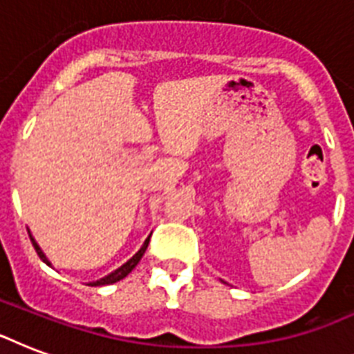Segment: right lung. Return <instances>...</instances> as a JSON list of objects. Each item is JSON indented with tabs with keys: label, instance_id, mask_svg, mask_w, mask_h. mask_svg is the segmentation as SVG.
<instances>
[{
	"label": "right lung",
	"instance_id": "add662e5",
	"mask_svg": "<svg viewBox=\"0 0 354 354\" xmlns=\"http://www.w3.org/2000/svg\"><path fill=\"white\" fill-rule=\"evenodd\" d=\"M149 241H150V236H149V239H147V241H145V244H143V246H141V250H139V252L136 253V255H133V257L130 259L128 263L122 264L121 268H118V270H115V272H112V274H110V275H106V277H102V279L95 281V283H91V286L112 285V283H118V281H121L122 277H127V275L130 274V272H132V270L136 268V266H138V263H139V261H141V257H143V255H145V250H147V246H149ZM30 242H32V246H35L36 253H38V257H40L41 261H44V263H46V264H49V261H47V257H46V255H44V252H41L40 246L36 244L32 236H30Z\"/></svg>",
	"mask_w": 354,
	"mask_h": 354
}]
</instances>
